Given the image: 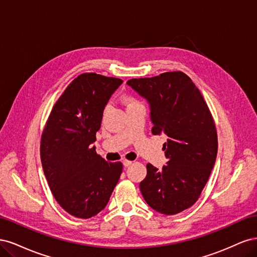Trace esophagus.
I'll list each match as a JSON object with an SVG mask.
<instances>
[{"label":"esophagus","mask_w":257,"mask_h":257,"mask_svg":"<svg viewBox=\"0 0 257 257\" xmlns=\"http://www.w3.org/2000/svg\"><path fill=\"white\" fill-rule=\"evenodd\" d=\"M132 161H127V160H124V161H122V164H123V166L124 167H128V166H131L132 165Z\"/></svg>","instance_id":"1"}]
</instances>
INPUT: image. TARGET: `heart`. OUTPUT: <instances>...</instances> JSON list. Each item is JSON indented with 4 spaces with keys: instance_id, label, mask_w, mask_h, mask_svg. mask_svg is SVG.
I'll return each instance as SVG.
<instances>
[{
    "instance_id": "1",
    "label": "heart",
    "mask_w": 257,
    "mask_h": 257,
    "mask_svg": "<svg viewBox=\"0 0 257 257\" xmlns=\"http://www.w3.org/2000/svg\"><path fill=\"white\" fill-rule=\"evenodd\" d=\"M126 102H127V105H134V104H136L135 100L132 99V98H127Z\"/></svg>"
}]
</instances>
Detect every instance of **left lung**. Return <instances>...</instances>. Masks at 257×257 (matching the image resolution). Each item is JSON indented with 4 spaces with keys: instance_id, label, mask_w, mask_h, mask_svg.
<instances>
[{
    "instance_id": "1",
    "label": "left lung",
    "mask_w": 257,
    "mask_h": 257,
    "mask_svg": "<svg viewBox=\"0 0 257 257\" xmlns=\"http://www.w3.org/2000/svg\"><path fill=\"white\" fill-rule=\"evenodd\" d=\"M126 83L149 104L152 134L168 137L163 145L166 165L159 169L148 164L139 189L158 212H181L196 203L214 166L217 136L212 115L196 85L182 72Z\"/></svg>"
}]
</instances>
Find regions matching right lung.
I'll return each mask as SVG.
<instances>
[{
  "instance_id": "obj_1",
  "label": "right lung",
  "mask_w": 257,
  "mask_h": 257,
  "mask_svg": "<svg viewBox=\"0 0 257 257\" xmlns=\"http://www.w3.org/2000/svg\"><path fill=\"white\" fill-rule=\"evenodd\" d=\"M122 80L85 73L69 83L53 106L43 132L41 160L49 188L66 212L80 219L106 207L118 183L122 163L96 153L104 109Z\"/></svg>"
}]
</instances>
